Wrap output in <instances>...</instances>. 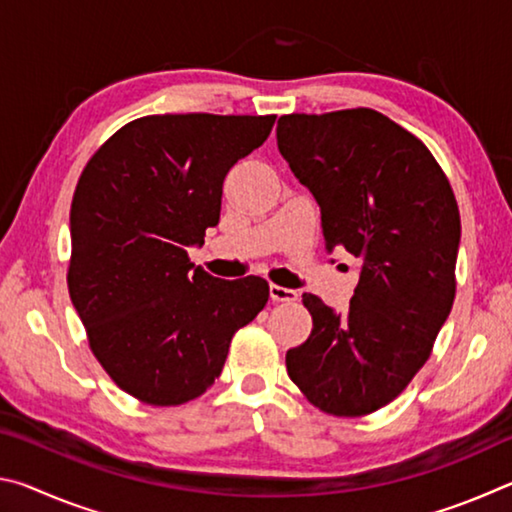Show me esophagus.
I'll list each match as a JSON object with an SVG mask.
<instances>
[{"label": "esophagus", "instance_id": "esophagus-1", "mask_svg": "<svg viewBox=\"0 0 512 512\" xmlns=\"http://www.w3.org/2000/svg\"><path fill=\"white\" fill-rule=\"evenodd\" d=\"M268 293H271V300H275V302H293V300H298V291L296 289L280 287V284H271V287H268Z\"/></svg>", "mask_w": 512, "mask_h": 512}]
</instances>
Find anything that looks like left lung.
Instances as JSON below:
<instances>
[{
  "mask_svg": "<svg viewBox=\"0 0 512 512\" xmlns=\"http://www.w3.org/2000/svg\"><path fill=\"white\" fill-rule=\"evenodd\" d=\"M277 149L320 207L327 253L361 262L345 314L305 293L309 339L287 372L332 415L393 402L429 359L454 305L461 216L427 146L377 110L284 115Z\"/></svg>",
  "mask_w": 512,
  "mask_h": 512,
  "instance_id": "obj_1",
  "label": "left lung"
}]
</instances>
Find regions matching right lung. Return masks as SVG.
<instances>
[{"instance_id": "1", "label": "right lung", "mask_w": 512, "mask_h": 512, "mask_svg": "<svg viewBox=\"0 0 512 512\" xmlns=\"http://www.w3.org/2000/svg\"><path fill=\"white\" fill-rule=\"evenodd\" d=\"M275 115H151L92 155L76 185L69 296L115 384L176 406L221 375L230 341L268 300L262 277L219 280L189 262L221 216L223 180Z\"/></svg>"}]
</instances>
